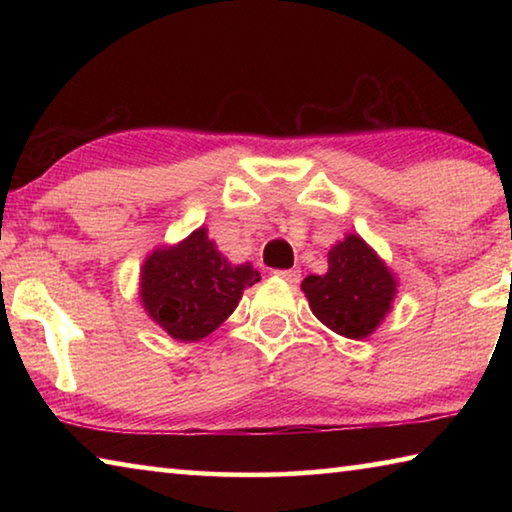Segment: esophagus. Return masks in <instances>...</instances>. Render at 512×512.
Returning a JSON list of instances; mask_svg holds the SVG:
<instances>
[{"mask_svg":"<svg viewBox=\"0 0 512 512\" xmlns=\"http://www.w3.org/2000/svg\"><path fill=\"white\" fill-rule=\"evenodd\" d=\"M275 277H280V280L287 284H298L300 271H296V268H287V271H275Z\"/></svg>","mask_w":512,"mask_h":512,"instance_id":"34e87169","label":"esophagus"}]
</instances>
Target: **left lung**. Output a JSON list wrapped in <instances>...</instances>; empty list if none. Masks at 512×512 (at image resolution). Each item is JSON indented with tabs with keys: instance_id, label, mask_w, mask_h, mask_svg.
I'll return each mask as SVG.
<instances>
[{
	"instance_id": "left-lung-1",
	"label": "left lung",
	"mask_w": 512,
	"mask_h": 512,
	"mask_svg": "<svg viewBox=\"0 0 512 512\" xmlns=\"http://www.w3.org/2000/svg\"><path fill=\"white\" fill-rule=\"evenodd\" d=\"M305 291L314 316L345 339H368L384 323L397 296V277L359 235H345L327 253V273L307 275Z\"/></svg>"
}]
</instances>
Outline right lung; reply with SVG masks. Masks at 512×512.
Instances as JSON below:
<instances>
[{"mask_svg": "<svg viewBox=\"0 0 512 512\" xmlns=\"http://www.w3.org/2000/svg\"><path fill=\"white\" fill-rule=\"evenodd\" d=\"M262 280L253 264H232L201 225L178 244L144 259L140 300L171 339L194 343L210 336L237 309L244 289Z\"/></svg>", "mask_w": 512, "mask_h": 512, "instance_id": "right-lung-1", "label": "right lung"}]
</instances>
